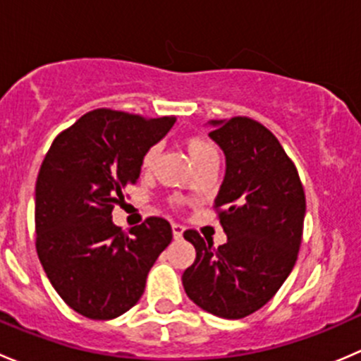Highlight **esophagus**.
<instances>
[{
  "instance_id": "1",
  "label": "esophagus",
  "mask_w": 361,
  "mask_h": 361,
  "mask_svg": "<svg viewBox=\"0 0 361 361\" xmlns=\"http://www.w3.org/2000/svg\"><path fill=\"white\" fill-rule=\"evenodd\" d=\"M183 231H185L183 225L173 224V235H174V239H181V235H183Z\"/></svg>"
}]
</instances>
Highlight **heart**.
<instances>
[{"instance_id":"1","label":"heart","mask_w":361,"mask_h":361,"mask_svg":"<svg viewBox=\"0 0 361 361\" xmlns=\"http://www.w3.org/2000/svg\"><path fill=\"white\" fill-rule=\"evenodd\" d=\"M185 148H187V154L190 157L194 166L197 167L199 164L206 162L209 159H216V148L211 141H207L206 137L201 136H190L185 140ZM159 145H154V147L148 148L147 152L143 154V159H141V166L143 169H152L155 166L159 159Z\"/></svg>"}]
</instances>
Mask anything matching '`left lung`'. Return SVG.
I'll return each mask as SVG.
<instances>
[{
	"mask_svg": "<svg viewBox=\"0 0 361 361\" xmlns=\"http://www.w3.org/2000/svg\"><path fill=\"white\" fill-rule=\"evenodd\" d=\"M209 126L227 166L214 199L227 243L213 248L195 231L185 232L195 262L181 281L204 311L239 319L264 307L292 272L305 195L297 167L267 127L248 116L211 120Z\"/></svg>",
	"mask_w": 361,
	"mask_h": 361,
	"instance_id": "8db88e82",
	"label": "left lung"
}]
</instances>
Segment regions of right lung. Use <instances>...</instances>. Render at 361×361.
<instances>
[{"mask_svg":"<svg viewBox=\"0 0 361 361\" xmlns=\"http://www.w3.org/2000/svg\"><path fill=\"white\" fill-rule=\"evenodd\" d=\"M174 120L89 111L43 159L35 192L36 251L56 292L85 318L113 319L136 305L152 265L173 239L164 218L123 232L111 211L123 201V188L136 185L145 152Z\"/></svg>","mask_w":361,"mask_h":361,"instance_id":"1","label":"right lung"}]
</instances>
